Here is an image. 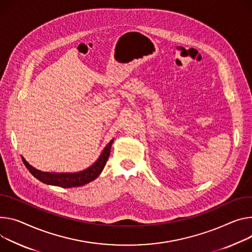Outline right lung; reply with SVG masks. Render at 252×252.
<instances>
[{
  "instance_id": "obj_1",
  "label": "right lung",
  "mask_w": 252,
  "mask_h": 252,
  "mask_svg": "<svg viewBox=\"0 0 252 252\" xmlns=\"http://www.w3.org/2000/svg\"><path fill=\"white\" fill-rule=\"evenodd\" d=\"M113 143V140H111L106 147L101 152L100 156L96 161L91 165L90 167L86 168L85 170L75 172V173H50V172H42L40 170H37L36 168L32 167L24 157H22L23 163L26 166V168L29 170V172L39 181H41L44 184L52 185V186H58L62 188H72V187H80L83 186L87 183L95 180L100 173L102 172L107 158L110 154L111 145Z\"/></svg>"
}]
</instances>
